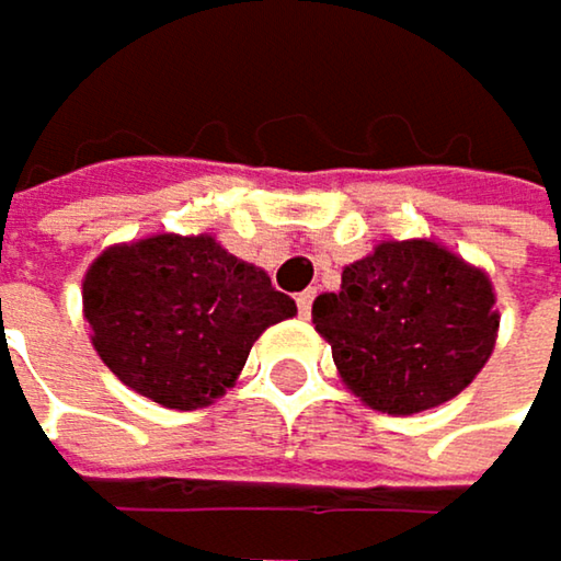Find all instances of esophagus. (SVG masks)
<instances>
[{"instance_id":"esophagus-1","label":"esophagus","mask_w":561,"mask_h":561,"mask_svg":"<svg viewBox=\"0 0 561 561\" xmlns=\"http://www.w3.org/2000/svg\"><path fill=\"white\" fill-rule=\"evenodd\" d=\"M312 299H316V293H309V289L296 296V306H299V316H302V319H309V312H312Z\"/></svg>"}]
</instances>
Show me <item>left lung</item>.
<instances>
[{
	"mask_svg": "<svg viewBox=\"0 0 561 561\" xmlns=\"http://www.w3.org/2000/svg\"><path fill=\"white\" fill-rule=\"evenodd\" d=\"M499 319L488 272L434 239L380 242L312 302L340 380L393 417L455 400L488 363Z\"/></svg>",
	"mask_w": 561,
	"mask_h": 561,
	"instance_id": "obj_1",
	"label": "left lung"
}]
</instances>
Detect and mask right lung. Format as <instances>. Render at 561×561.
I'll use <instances>...</instances> for the list:
<instances>
[{"instance_id": "right-lung-1", "label": "right lung", "mask_w": 561, "mask_h": 561, "mask_svg": "<svg viewBox=\"0 0 561 561\" xmlns=\"http://www.w3.org/2000/svg\"><path fill=\"white\" fill-rule=\"evenodd\" d=\"M296 302L215 234H150L103 249L83 275V319L111 374L171 411L234 387L252 343Z\"/></svg>"}]
</instances>
